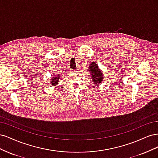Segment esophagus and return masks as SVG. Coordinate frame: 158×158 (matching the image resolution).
Segmentation results:
<instances>
[{"mask_svg":"<svg viewBox=\"0 0 158 158\" xmlns=\"http://www.w3.org/2000/svg\"><path fill=\"white\" fill-rule=\"evenodd\" d=\"M70 72L73 73H78L79 70H71Z\"/></svg>","mask_w":158,"mask_h":158,"instance_id":"1","label":"esophagus"}]
</instances>
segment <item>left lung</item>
Listing matches in <instances>:
<instances>
[{"mask_svg":"<svg viewBox=\"0 0 158 158\" xmlns=\"http://www.w3.org/2000/svg\"><path fill=\"white\" fill-rule=\"evenodd\" d=\"M89 73L92 78V81L95 85L101 84L103 80V74L99 70L98 65L95 63H91L89 64Z\"/></svg>","mask_w":158,"mask_h":158,"instance_id":"8db88e82","label":"left lung"}]
</instances>
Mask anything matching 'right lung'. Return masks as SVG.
Masks as SVG:
<instances>
[{
    "instance_id": "1",
    "label": "right lung",
    "mask_w": 158,
    "mask_h": 158,
    "mask_svg": "<svg viewBox=\"0 0 158 158\" xmlns=\"http://www.w3.org/2000/svg\"><path fill=\"white\" fill-rule=\"evenodd\" d=\"M59 74L58 75H54L53 78H51L50 80H51V85H56L59 82Z\"/></svg>"
}]
</instances>
